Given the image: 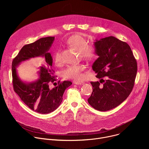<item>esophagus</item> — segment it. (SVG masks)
I'll list each match as a JSON object with an SVG mask.
<instances>
[{
  "label": "esophagus",
  "mask_w": 149,
  "mask_h": 149,
  "mask_svg": "<svg viewBox=\"0 0 149 149\" xmlns=\"http://www.w3.org/2000/svg\"><path fill=\"white\" fill-rule=\"evenodd\" d=\"M74 84L76 85H82L84 84V82H81V81H74Z\"/></svg>",
  "instance_id": "obj_1"
}]
</instances>
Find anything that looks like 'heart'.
I'll return each mask as SVG.
<instances>
[{
  "mask_svg": "<svg viewBox=\"0 0 149 149\" xmlns=\"http://www.w3.org/2000/svg\"><path fill=\"white\" fill-rule=\"evenodd\" d=\"M66 44L79 51L81 58L87 61H93L98 57L97 49L95 45L88 44L87 39L80 35H74L70 36L66 41ZM53 61L56 66L62 63L61 50H55L53 54ZM85 66L82 64L70 65L62 71V76L65 79L80 80L84 77L83 72Z\"/></svg>",
  "mask_w": 149,
  "mask_h": 149,
  "instance_id": "heart-1",
  "label": "heart"
}]
</instances>
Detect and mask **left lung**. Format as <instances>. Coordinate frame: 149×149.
<instances>
[{
    "instance_id": "1",
    "label": "left lung",
    "mask_w": 149,
    "mask_h": 149,
    "mask_svg": "<svg viewBox=\"0 0 149 149\" xmlns=\"http://www.w3.org/2000/svg\"><path fill=\"white\" fill-rule=\"evenodd\" d=\"M98 58L93 65L100 82H91L90 105L100 111L111 110L129 96L134 86L137 61L130 46L114 36L96 40ZM107 76L104 80L102 77Z\"/></svg>"
}]
</instances>
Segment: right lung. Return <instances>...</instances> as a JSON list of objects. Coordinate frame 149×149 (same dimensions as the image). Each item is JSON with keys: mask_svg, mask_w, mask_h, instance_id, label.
Listing matches in <instances>:
<instances>
[{"mask_svg": "<svg viewBox=\"0 0 149 149\" xmlns=\"http://www.w3.org/2000/svg\"><path fill=\"white\" fill-rule=\"evenodd\" d=\"M55 37L40 38L32 44L24 45L13 59L12 63V83L15 92L28 107L35 112L48 114L56 110L62 101V96L66 88L72 82L70 81H58L55 87H50V84L56 81L55 71L52 68V58L48 52ZM43 56L44 64L39 69L40 78L36 81L26 84L17 77L15 67L22 61L30 58Z\"/></svg>", "mask_w": 149, "mask_h": 149, "instance_id": "1", "label": "right lung"}]
</instances>
